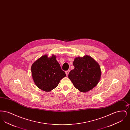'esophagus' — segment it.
Returning a JSON list of instances; mask_svg holds the SVG:
<instances>
[{
  "label": "esophagus",
  "mask_w": 130,
  "mask_h": 130,
  "mask_svg": "<svg viewBox=\"0 0 130 130\" xmlns=\"http://www.w3.org/2000/svg\"><path fill=\"white\" fill-rule=\"evenodd\" d=\"M70 72V70H69L68 71H66V72H65V73H66V74L67 75H68V74H69V72Z\"/></svg>",
  "instance_id": "1"
}]
</instances>
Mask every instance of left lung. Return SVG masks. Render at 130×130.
Returning a JSON list of instances; mask_svg holds the SVG:
<instances>
[{
  "label": "left lung",
  "mask_w": 130,
  "mask_h": 130,
  "mask_svg": "<svg viewBox=\"0 0 130 130\" xmlns=\"http://www.w3.org/2000/svg\"><path fill=\"white\" fill-rule=\"evenodd\" d=\"M74 69L68 75L74 86L81 92H87L96 86L101 77L99 63L89 56L78 57L73 62Z\"/></svg>",
  "instance_id": "obj_1"
}]
</instances>
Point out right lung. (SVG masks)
Masks as SVG:
<instances>
[{
  "instance_id": "add662e5",
  "label": "right lung",
  "mask_w": 130,
  "mask_h": 130,
  "mask_svg": "<svg viewBox=\"0 0 130 130\" xmlns=\"http://www.w3.org/2000/svg\"><path fill=\"white\" fill-rule=\"evenodd\" d=\"M31 72L37 86L45 92L55 89L66 75L54 55L50 57L45 55L38 58L32 64Z\"/></svg>"
}]
</instances>
